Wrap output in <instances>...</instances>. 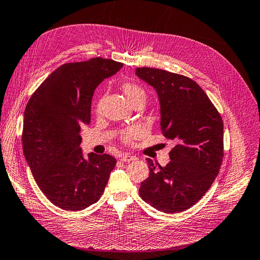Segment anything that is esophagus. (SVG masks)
Returning <instances> with one entry per match:
<instances>
[{
	"instance_id": "esophagus-1",
	"label": "esophagus",
	"mask_w": 260,
	"mask_h": 260,
	"mask_svg": "<svg viewBox=\"0 0 260 260\" xmlns=\"http://www.w3.org/2000/svg\"><path fill=\"white\" fill-rule=\"evenodd\" d=\"M137 159H138L137 156H133V155H130V154H123L120 157V160L122 162H130V161H135Z\"/></svg>"
}]
</instances>
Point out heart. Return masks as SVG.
I'll return each mask as SVG.
<instances>
[{
  "mask_svg": "<svg viewBox=\"0 0 260 260\" xmlns=\"http://www.w3.org/2000/svg\"><path fill=\"white\" fill-rule=\"evenodd\" d=\"M122 90L131 104L135 103V102H138V101L145 102L146 93H145V90L141 85H139L137 83H133V82H125L122 84ZM101 106H102V100L98 103V106H96L98 112H100ZM140 135H141V129L131 128V129H128V130L122 132L121 139H122V141H124V142L130 143L133 140H136Z\"/></svg>",
  "mask_w": 260,
  "mask_h": 260,
  "instance_id": "heart-1",
  "label": "heart"
}]
</instances>
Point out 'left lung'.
Segmentation results:
<instances>
[{
    "label": "left lung",
    "instance_id": "obj_1",
    "mask_svg": "<svg viewBox=\"0 0 260 260\" xmlns=\"http://www.w3.org/2000/svg\"><path fill=\"white\" fill-rule=\"evenodd\" d=\"M136 74L158 94L161 132L176 142L165 167L146 158L149 176L141 183L140 196L167 214L184 211L209 190L221 167L222 118L190 78L149 67L137 68Z\"/></svg>",
    "mask_w": 260,
    "mask_h": 260
}]
</instances>
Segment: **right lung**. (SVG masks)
Listing matches in <instances>:
<instances>
[{
    "label": "right lung",
    "instance_id": "obj_1",
    "mask_svg": "<svg viewBox=\"0 0 260 260\" xmlns=\"http://www.w3.org/2000/svg\"><path fill=\"white\" fill-rule=\"evenodd\" d=\"M123 64L102 57L67 62L46 78L23 115V155L38 186L64 210H82L104 193L116 158L90 153L84 158L80 129L91 120L96 86Z\"/></svg>",
    "mask_w": 260,
    "mask_h": 260
}]
</instances>
